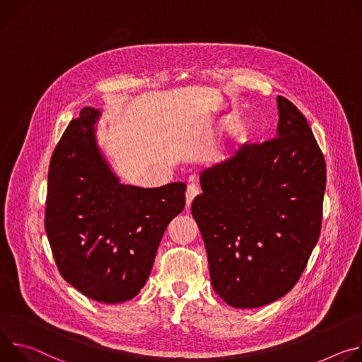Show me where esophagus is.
<instances>
[{"label":"esophagus","mask_w":362,"mask_h":362,"mask_svg":"<svg viewBox=\"0 0 362 362\" xmlns=\"http://www.w3.org/2000/svg\"><path fill=\"white\" fill-rule=\"evenodd\" d=\"M199 194V189L195 184H189L188 188H187V192H185V199H187V206L189 207L194 202V198Z\"/></svg>","instance_id":"34e87169"}]
</instances>
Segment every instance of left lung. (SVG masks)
<instances>
[{
  "instance_id": "obj_1",
  "label": "left lung",
  "mask_w": 362,
  "mask_h": 362,
  "mask_svg": "<svg viewBox=\"0 0 362 362\" xmlns=\"http://www.w3.org/2000/svg\"><path fill=\"white\" fill-rule=\"evenodd\" d=\"M276 138L243 145L199 174L191 213L209 256L211 285L230 306L285 296L317 243L325 159L305 116L277 96Z\"/></svg>"
}]
</instances>
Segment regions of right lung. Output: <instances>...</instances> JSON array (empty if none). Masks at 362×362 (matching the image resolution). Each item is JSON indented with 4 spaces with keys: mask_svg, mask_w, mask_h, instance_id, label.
Instances as JSON below:
<instances>
[{
    "mask_svg": "<svg viewBox=\"0 0 362 362\" xmlns=\"http://www.w3.org/2000/svg\"><path fill=\"white\" fill-rule=\"evenodd\" d=\"M100 110L86 106L59 141L49 167L45 227L60 274L102 303L135 298L167 226L185 206L184 182L125 185L96 141Z\"/></svg>",
    "mask_w": 362,
    "mask_h": 362,
    "instance_id": "add662e5",
    "label": "right lung"
}]
</instances>
